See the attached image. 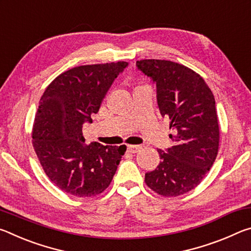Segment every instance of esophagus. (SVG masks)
Instances as JSON below:
<instances>
[{
  "label": "esophagus",
  "mask_w": 251,
  "mask_h": 251,
  "mask_svg": "<svg viewBox=\"0 0 251 251\" xmlns=\"http://www.w3.org/2000/svg\"><path fill=\"white\" fill-rule=\"evenodd\" d=\"M141 148L142 147L139 145H127V151L135 154V152H137L139 150H141Z\"/></svg>",
  "instance_id": "34e87169"
}]
</instances>
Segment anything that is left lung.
I'll list each match as a JSON object with an SVG mask.
<instances>
[{"label":"left lung","mask_w":251,"mask_h":251,"mask_svg":"<svg viewBox=\"0 0 251 251\" xmlns=\"http://www.w3.org/2000/svg\"><path fill=\"white\" fill-rule=\"evenodd\" d=\"M138 70L152 78L161 116L171 120L174 146L157 150L160 163L145 174L152 192L164 197L186 194L201 184L217 157L219 125L215 97L196 72L165 59H142Z\"/></svg>","instance_id":"obj_1"}]
</instances>
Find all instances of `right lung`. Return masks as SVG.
I'll use <instances>...</instances> for the list:
<instances>
[{
	"label": "right lung",
	"instance_id": "obj_1",
	"mask_svg": "<svg viewBox=\"0 0 251 251\" xmlns=\"http://www.w3.org/2000/svg\"><path fill=\"white\" fill-rule=\"evenodd\" d=\"M127 65L121 61L73 67L59 74L42 95L32 143L46 176L63 192L94 197L115 175L126 146L87 145L83 124L99 112L110 85Z\"/></svg>",
	"mask_w": 251,
	"mask_h": 251
}]
</instances>
